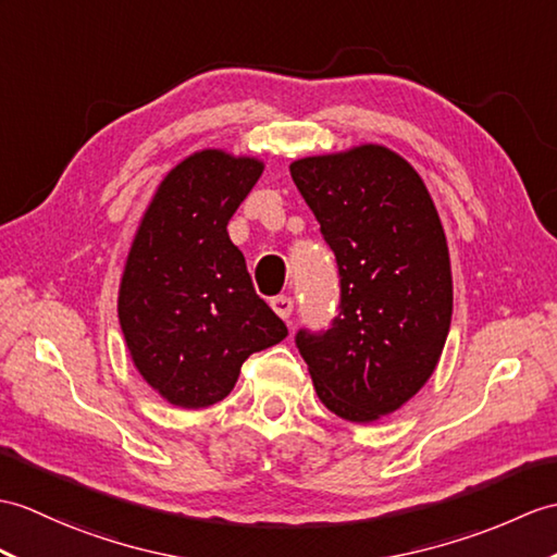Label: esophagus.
I'll list each match as a JSON object with an SVG mask.
<instances>
[{
    "label": "esophagus",
    "instance_id": "1",
    "mask_svg": "<svg viewBox=\"0 0 557 557\" xmlns=\"http://www.w3.org/2000/svg\"><path fill=\"white\" fill-rule=\"evenodd\" d=\"M270 306H273V310H275V313H277L282 320H287V318L292 315V310H294V301H292V296H284V294L275 296V299L270 301Z\"/></svg>",
    "mask_w": 557,
    "mask_h": 557
}]
</instances>
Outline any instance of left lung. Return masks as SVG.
<instances>
[{
	"label": "left lung",
	"instance_id": "8db88e82",
	"mask_svg": "<svg viewBox=\"0 0 557 557\" xmlns=\"http://www.w3.org/2000/svg\"><path fill=\"white\" fill-rule=\"evenodd\" d=\"M337 258L339 313L296 332L318 398L334 416L372 422L430 380L450 327L454 280L442 220L422 177L380 145L289 165Z\"/></svg>",
	"mask_w": 557,
	"mask_h": 557
}]
</instances>
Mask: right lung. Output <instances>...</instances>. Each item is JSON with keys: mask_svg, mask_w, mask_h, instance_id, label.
I'll list each match as a JSON object with an SVG mask.
<instances>
[{"mask_svg": "<svg viewBox=\"0 0 557 557\" xmlns=\"http://www.w3.org/2000/svg\"><path fill=\"white\" fill-rule=\"evenodd\" d=\"M261 173L258 159L191 153L163 177L127 253L119 292L127 351L177 408L223 400L244 360L287 337L227 235Z\"/></svg>", "mask_w": 557, "mask_h": 557, "instance_id": "right-lung-1", "label": "right lung"}]
</instances>
